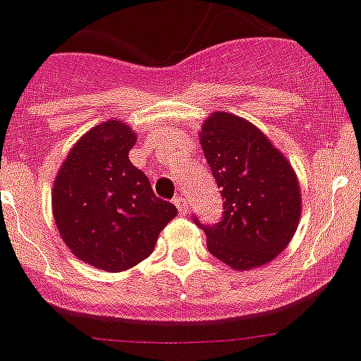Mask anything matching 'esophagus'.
Masks as SVG:
<instances>
[{
  "label": "esophagus",
  "instance_id": "1",
  "mask_svg": "<svg viewBox=\"0 0 361 361\" xmlns=\"http://www.w3.org/2000/svg\"><path fill=\"white\" fill-rule=\"evenodd\" d=\"M173 203L176 204L178 212H180L181 215H187V214H188V203H187V200H185V197H181V196L174 197Z\"/></svg>",
  "mask_w": 361,
  "mask_h": 361
}]
</instances>
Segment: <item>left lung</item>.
Masks as SVG:
<instances>
[{
    "label": "left lung",
    "instance_id": "8db88e82",
    "mask_svg": "<svg viewBox=\"0 0 361 361\" xmlns=\"http://www.w3.org/2000/svg\"><path fill=\"white\" fill-rule=\"evenodd\" d=\"M200 140L224 200L222 221L201 226L208 251L233 271L269 264L285 251L301 219L294 167L264 131L235 114H210Z\"/></svg>",
    "mask_w": 361,
    "mask_h": 361
}]
</instances>
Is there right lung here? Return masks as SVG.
Masks as SVG:
<instances>
[{"mask_svg":"<svg viewBox=\"0 0 361 361\" xmlns=\"http://www.w3.org/2000/svg\"><path fill=\"white\" fill-rule=\"evenodd\" d=\"M135 142L124 121H103L71 147L53 183V219L63 244L78 260L106 272L146 260L178 214L130 161Z\"/></svg>","mask_w":361,"mask_h":361,"instance_id":"1","label":"right lung"}]
</instances>
